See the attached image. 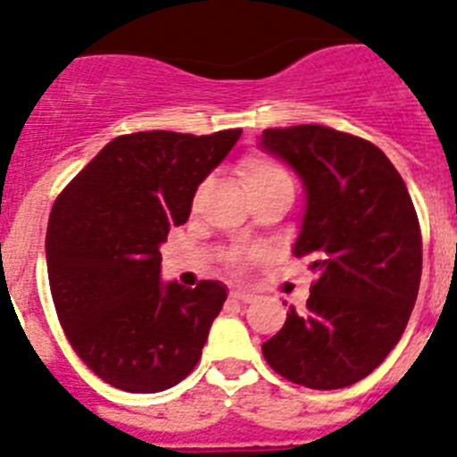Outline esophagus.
Instances as JSON below:
<instances>
[{"label": "esophagus", "mask_w": 457, "mask_h": 457, "mask_svg": "<svg viewBox=\"0 0 457 457\" xmlns=\"http://www.w3.org/2000/svg\"><path fill=\"white\" fill-rule=\"evenodd\" d=\"M231 299L242 301V303H251V301L256 299V296L251 295V292H245V290H233L231 292Z\"/></svg>", "instance_id": "1"}]
</instances>
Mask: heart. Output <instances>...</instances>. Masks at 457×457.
<instances>
[{
	"label": "heart",
	"mask_w": 457,
	"mask_h": 457,
	"mask_svg": "<svg viewBox=\"0 0 457 457\" xmlns=\"http://www.w3.org/2000/svg\"><path fill=\"white\" fill-rule=\"evenodd\" d=\"M240 174L249 195L258 190H270V187H287V190H292V181L287 177V171L278 162L271 161V158H246L240 165Z\"/></svg>",
	"instance_id": "b5f03b06"
}]
</instances>
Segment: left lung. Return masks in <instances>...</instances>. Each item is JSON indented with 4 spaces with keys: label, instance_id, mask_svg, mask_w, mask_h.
Here are the masks:
<instances>
[{
    "label": "left lung",
    "instance_id": "obj_1",
    "mask_svg": "<svg viewBox=\"0 0 457 457\" xmlns=\"http://www.w3.org/2000/svg\"><path fill=\"white\" fill-rule=\"evenodd\" d=\"M262 152L305 190L292 253L317 280L262 355L283 378L340 390L370 376L401 340L421 280V233L403 179L378 146L320 124L265 129Z\"/></svg>",
    "mask_w": 457,
    "mask_h": 457
}]
</instances>
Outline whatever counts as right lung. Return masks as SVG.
I'll list each match as a JSON object with an SVG mask.
<instances>
[{
    "mask_svg": "<svg viewBox=\"0 0 457 457\" xmlns=\"http://www.w3.org/2000/svg\"><path fill=\"white\" fill-rule=\"evenodd\" d=\"M240 136H120L54 204L45 249L58 320L79 358L117 390L162 392L199 362L226 287L162 283L161 245Z\"/></svg>",
    "mask_w": 457,
    "mask_h": 457,
    "instance_id": "1",
    "label": "right lung"
}]
</instances>
